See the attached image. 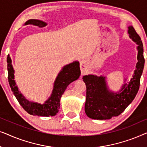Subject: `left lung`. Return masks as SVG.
I'll return each instance as SVG.
<instances>
[{"mask_svg":"<svg viewBox=\"0 0 147 147\" xmlns=\"http://www.w3.org/2000/svg\"><path fill=\"white\" fill-rule=\"evenodd\" d=\"M128 33L131 39L138 44V62L133 77L129 84L122 86L117 94L108 91L105 78L94 75L84 76L83 80L86 86L85 112L92 119L106 120L118 116L134 99L139 90L140 76L144 65L143 45L140 36L132 26L128 27Z\"/></svg>","mask_w":147,"mask_h":147,"instance_id":"8db88e82","label":"left lung"}]
</instances>
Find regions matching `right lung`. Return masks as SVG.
Listing matches in <instances>:
<instances>
[{"label":"right lung","mask_w":147,"mask_h":147,"mask_svg":"<svg viewBox=\"0 0 147 147\" xmlns=\"http://www.w3.org/2000/svg\"><path fill=\"white\" fill-rule=\"evenodd\" d=\"M29 24L39 26V27H43L46 25V23L44 22L35 19H30L25 23V25ZM7 69L8 80L10 87L19 103L29 114L39 116H55L57 113L60 106V99L63 92H65L67 86L71 82L77 80L81 74L80 63L78 61L73 62L69 65H65L56 78L51 97L45 102V104H41L29 102L19 92L14 80V70L11 65V59L9 55L7 57Z\"/></svg>","instance_id":"add662e5"}]
</instances>
